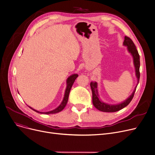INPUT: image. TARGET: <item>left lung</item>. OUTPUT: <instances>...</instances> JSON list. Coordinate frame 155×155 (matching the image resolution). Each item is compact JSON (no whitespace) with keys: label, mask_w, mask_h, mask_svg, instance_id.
Here are the masks:
<instances>
[{"label":"left lung","mask_w":155,"mask_h":155,"mask_svg":"<svg viewBox=\"0 0 155 155\" xmlns=\"http://www.w3.org/2000/svg\"><path fill=\"white\" fill-rule=\"evenodd\" d=\"M123 45L127 46L128 50L129 52L131 54V55L133 58V62H134V65L135 68V72H136V76L137 77L138 79V84L139 83L140 78V55L138 54V52L136 49V48L133 41L129 38L125 36L124 40L123 42ZM91 88L92 90V93H93V103L94 107L97 109L98 110L103 111V112H116L117 111L121 110V109L124 108L126 106H128L130 103L132 99L133 98L135 91L136 89V86L133 93L126 100L120 104H116V105H111V104H108L106 103H103L101 101V99L99 98V95L97 93V84L96 82H91L90 84Z\"/></svg>","instance_id":"obj_1"}]
</instances>
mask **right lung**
<instances>
[{
	"instance_id": "obj_1",
	"label": "right lung",
	"mask_w": 155,
	"mask_h": 155,
	"mask_svg": "<svg viewBox=\"0 0 155 155\" xmlns=\"http://www.w3.org/2000/svg\"><path fill=\"white\" fill-rule=\"evenodd\" d=\"M78 77V75L77 74H72L71 75V76H69L68 79H67V81H66V83H67V87H66V91H65V94H64V99L62 100V103H61V104L57 107L56 108L55 110H54L52 111H48V112H39L37 110H34V109H33L32 107L29 106L31 110H34V111L37 112V113H41V114H55V113H58L60 111H61L65 107V106H66L67 104V103H68V98H69V93H70V91H71V89L72 86V84H74V81L76 80V79Z\"/></svg>"
}]
</instances>
